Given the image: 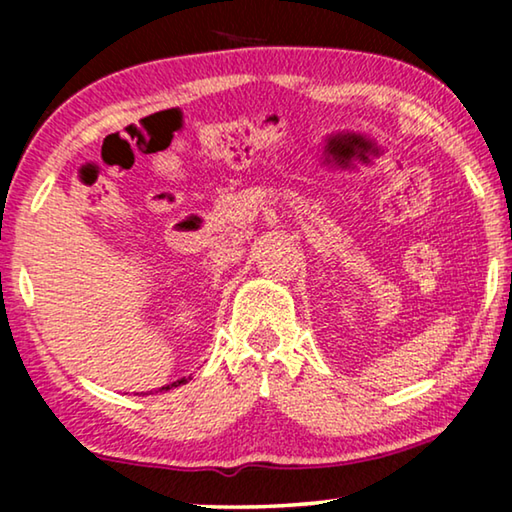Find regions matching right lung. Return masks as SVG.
Listing matches in <instances>:
<instances>
[{"instance_id": "obj_1", "label": "right lung", "mask_w": 512, "mask_h": 512, "mask_svg": "<svg viewBox=\"0 0 512 512\" xmlns=\"http://www.w3.org/2000/svg\"><path fill=\"white\" fill-rule=\"evenodd\" d=\"M179 384H186V377H181V380H177V382H172V384H167V387H163V391H167V389H172V387H179Z\"/></svg>"}]
</instances>
